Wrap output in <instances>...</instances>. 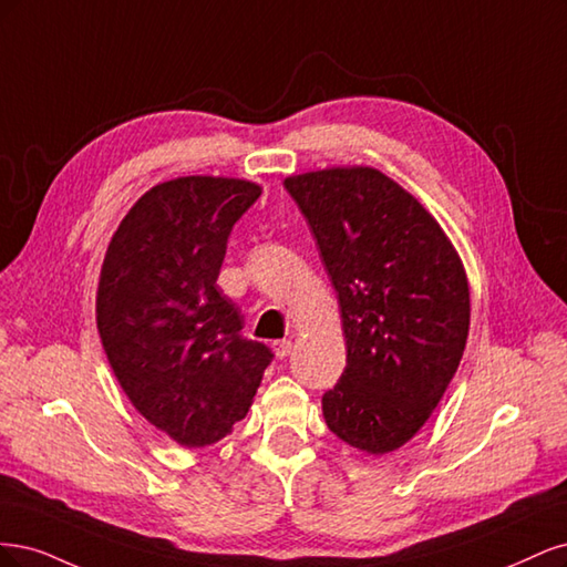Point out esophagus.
<instances>
[{"label":"esophagus","instance_id":"obj_1","mask_svg":"<svg viewBox=\"0 0 567 567\" xmlns=\"http://www.w3.org/2000/svg\"><path fill=\"white\" fill-rule=\"evenodd\" d=\"M272 353H276V358L285 360V358L291 353V341H289V339L272 341Z\"/></svg>","mask_w":567,"mask_h":567}]
</instances>
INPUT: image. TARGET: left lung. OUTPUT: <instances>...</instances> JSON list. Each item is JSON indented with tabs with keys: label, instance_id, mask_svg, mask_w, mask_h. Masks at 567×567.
Masks as SVG:
<instances>
[{
	"label": "left lung",
	"instance_id": "obj_1",
	"mask_svg": "<svg viewBox=\"0 0 567 567\" xmlns=\"http://www.w3.org/2000/svg\"><path fill=\"white\" fill-rule=\"evenodd\" d=\"M339 295L346 370L322 395L330 431L386 454L426 424L460 368L471 299L464 264L419 199L374 167L285 178Z\"/></svg>",
	"mask_w": 567,
	"mask_h": 567
}]
</instances>
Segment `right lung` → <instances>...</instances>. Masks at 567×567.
Instances as JSON below:
<instances>
[{"label": "right lung", "instance_id": "1", "mask_svg": "<svg viewBox=\"0 0 567 567\" xmlns=\"http://www.w3.org/2000/svg\"><path fill=\"white\" fill-rule=\"evenodd\" d=\"M261 186L178 176L143 193L101 266L96 327L132 405L184 447H205L247 416L272 353L243 337L216 285L228 235Z\"/></svg>", "mask_w": 567, "mask_h": 567}]
</instances>
